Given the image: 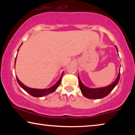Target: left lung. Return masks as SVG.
<instances>
[{"mask_svg":"<svg viewBox=\"0 0 135 135\" xmlns=\"http://www.w3.org/2000/svg\"><path fill=\"white\" fill-rule=\"evenodd\" d=\"M116 49H117V51L118 52V50L117 47L115 46ZM120 72L119 73L117 78H116L115 80L114 81L113 83L109 85L105 86V87L102 88H88L87 86H85L83 83L81 82L80 77L79 76V86H80V88L82 92V95L87 98L88 99H101L103 98L106 96H108L109 94L112 90L114 89V87L117 85L118 83H119V79H120Z\"/></svg>","mask_w":135,"mask_h":135,"instance_id":"obj_1","label":"left lung"}]
</instances>
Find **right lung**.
Masks as SVG:
<instances>
[{"label":"right lung","mask_w":135,"mask_h":135,"mask_svg":"<svg viewBox=\"0 0 135 135\" xmlns=\"http://www.w3.org/2000/svg\"><path fill=\"white\" fill-rule=\"evenodd\" d=\"M18 50H19V49L18 50ZM16 57L15 58V62H16ZM62 75H63V73H62L60 79L58 80V82H57L54 85H53L52 86H51V87H50L49 88H46V89H36V88H32L27 87V86L25 85L23 83L20 82V80L18 79L17 76H16V80H17V82L18 83V84L20 85V86H21L23 90H25L29 94H30L31 96H32V97H44V96H46L49 95L50 93H53V92H54L55 90L57 89V88L58 87L61 82Z\"/></svg>","instance_id":"obj_1"}]
</instances>
